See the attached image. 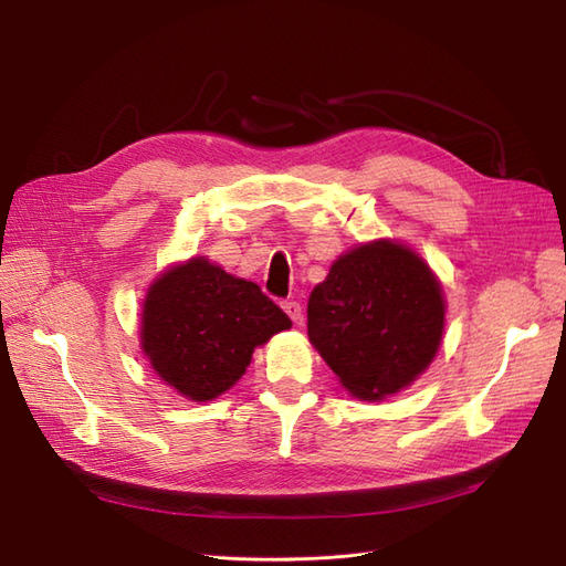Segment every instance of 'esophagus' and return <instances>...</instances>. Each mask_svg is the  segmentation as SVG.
<instances>
[{
    "instance_id": "esophagus-1",
    "label": "esophagus",
    "mask_w": 566,
    "mask_h": 566,
    "mask_svg": "<svg viewBox=\"0 0 566 566\" xmlns=\"http://www.w3.org/2000/svg\"><path fill=\"white\" fill-rule=\"evenodd\" d=\"M283 310L290 316V321L297 323V325L302 323V306H300V302H283Z\"/></svg>"
}]
</instances>
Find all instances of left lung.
I'll return each mask as SVG.
<instances>
[{"label":"left lung","instance_id":"1","mask_svg":"<svg viewBox=\"0 0 566 566\" xmlns=\"http://www.w3.org/2000/svg\"><path fill=\"white\" fill-rule=\"evenodd\" d=\"M447 300L434 271L399 241L339 254L306 304V333L339 385L382 401L413 385L441 345Z\"/></svg>","mask_w":566,"mask_h":566}]
</instances>
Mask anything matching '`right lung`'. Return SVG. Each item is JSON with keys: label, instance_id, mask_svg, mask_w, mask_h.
Segmentation results:
<instances>
[{"label": "right lung", "instance_id": "obj_1", "mask_svg": "<svg viewBox=\"0 0 566 566\" xmlns=\"http://www.w3.org/2000/svg\"><path fill=\"white\" fill-rule=\"evenodd\" d=\"M290 325L260 285L191 256L148 285L139 342L165 385L205 403L241 380L252 352Z\"/></svg>", "mask_w": 566, "mask_h": 566}]
</instances>
